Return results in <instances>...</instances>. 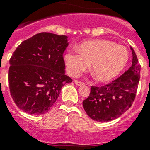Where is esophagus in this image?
<instances>
[{"mask_svg":"<svg viewBox=\"0 0 150 150\" xmlns=\"http://www.w3.org/2000/svg\"><path fill=\"white\" fill-rule=\"evenodd\" d=\"M75 84H76V85H78V86H80V85H85V83L82 82V81H79V80H75Z\"/></svg>","mask_w":150,"mask_h":150,"instance_id":"esophagus-1","label":"esophagus"}]
</instances>
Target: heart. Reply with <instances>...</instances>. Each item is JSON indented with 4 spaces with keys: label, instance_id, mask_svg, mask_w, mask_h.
I'll return each mask as SVG.
<instances>
[{
    "label": "heart",
    "instance_id": "heart-1",
    "mask_svg": "<svg viewBox=\"0 0 150 150\" xmlns=\"http://www.w3.org/2000/svg\"><path fill=\"white\" fill-rule=\"evenodd\" d=\"M79 52L70 50L65 54L68 72L77 76L91 63V70L98 81H108L124 69L129 53L127 48L104 40L85 41L79 46Z\"/></svg>",
    "mask_w": 150,
    "mask_h": 150
}]
</instances>
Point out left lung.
Segmentation results:
<instances>
[{"label": "left lung", "mask_w": 150, "mask_h": 150, "mask_svg": "<svg viewBox=\"0 0 150 150\" xmlns=\"http://www.w3.org/2000/svg\"><path fill=\"white\" fill-rule=\"evenodd\" d=\"M132 65L120 77L100 87L91 86L89 96L83 100L86 114L92 120L108 122L119 117L132 106L135 100L140 69L132 47Z\"/></svg>", "instance_id": "8db88e82"}]
</instances>
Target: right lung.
I'll list each match as a JSON object with an SVG mask.
<instances>
[{"mask_svg": "<svg viewBox=\"0 0 150 150\" xmlns=\"http://www.w3.org/2000/svg\"><path fill=\"white\" fill-rule=\"evenodd\" d=\"M68 36L42 32L21 42L10 59L8 81L13 101L30 114L50 110L62 87L72 79L65 75L63 52Z\"/></svg>", "mask_w": 150, "mask_h": 150, "instance_id": "obj_1", "label": "right lung"}]
</instances>
